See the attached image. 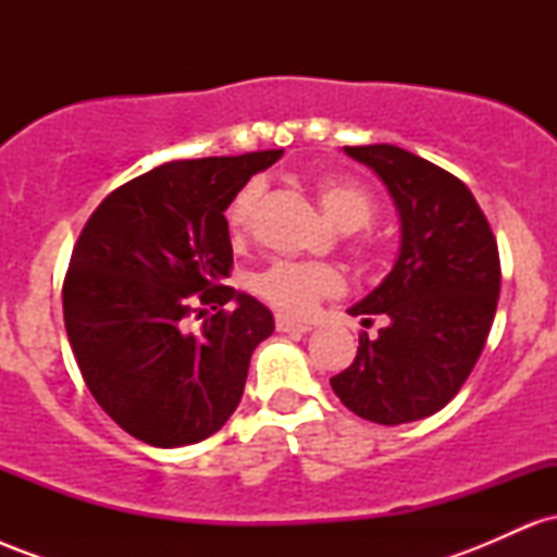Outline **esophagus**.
<instances>
[{
	"instance_id": "34e87169",
	"label": "esophagus",
	"mask_w": 557,
	"mask_h": 557,
	"mask_svg": "<svg viewBox=\"0 0 557 557\" xmlns=\"http://www.w3.org/2000/svg\"><path fill=\"white\" fill-rule=\"evenodd\" d=\"M277 330L280 332H311V324L296 322V319H287V317H277Z\"/></svg>"
}]
</instances>
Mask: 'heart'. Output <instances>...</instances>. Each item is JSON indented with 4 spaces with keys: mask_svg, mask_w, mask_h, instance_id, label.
<instances>
[{
    "mask_svg": "<svg viewBox=\"0 0 557 557\" xmlns=\"http://www.w3.org/2000/svg\"><path fill=\"white\" fill-rule=\"evenodd\" d=\"M261 196V185L246 183L227 207V227L235 238L246 235L253 225ZM317 198L327 220L343 233H356L374 220L376 203L361 183L350 177L327 175L317 183ZM350 253L363 267L380 261V240L372 235L350 240ZM251 290L287 317H306L324 298H335L345 290V277L337 267L322 261H274L251 277Z\"/></svg>",
    "mask_w": 557,
    "mask_h": 557,
    "instance_id": "obj_1",
    "label": "heart"
}]
</instances>
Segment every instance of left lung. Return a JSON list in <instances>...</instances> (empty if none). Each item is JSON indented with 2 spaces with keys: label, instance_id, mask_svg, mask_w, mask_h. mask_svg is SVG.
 Wrapping results in <instances>:
<instances>
[{
  "label": "left lung",
  "instance_id": "8db88e82",
  "mask_svg": "<svg viewBox=\"0 0 557 557\" xmlns=\"http://www.w3.org/2000/svg\"><path fill=\"white\" fill-rule=\"evenodd\" d=\"M372 168L400 212V257L385 283L348 311L385 319L374 341L363 332L354 363L330 380L356 417L408 424L458 395L487 343L500 253L471 190L456 175L389 144L345 146Z\"/></svg>",
  "mask_w": 557,
  "mask_h": 557
}]
</instances>
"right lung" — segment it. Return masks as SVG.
Returning <instances> with one entry per match:
<instances>
[{
  "label": "right lung",
  "instance_id": "1",
  "mask_svg": "<svg viewBox=\"0 0 557 557\" xmlns=\"http://www.w3.org/2000/svg\"><path fill=\"white\" fill-rule=\"evenodd\" d=\"M283 151L168 162L88 216L65 283L67 341L114 424L154 447L201 443L238 408L272 311L225 285V209Z\"/></svg>",
  "mask_w": 557,
  "mask_h": 557
}]
</instances>
